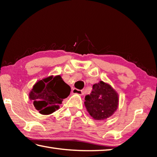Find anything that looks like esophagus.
Listing matches in <instances>:
<instances>
[{"instance_id": "34e87169", "label": "esophagus", "mask_w": 157, "mask_h": 157, "mask_svg": "<svg viewBox=\"0 0 157 157\" xmlns=\"http://www.w3.org/2000/svg\"><path fill=\"white\" fill-rule=\"evenodd\" d=\"M73 94H78V95H84V91L82 90H79L77 89H73L72 90Z\"/></svg>"}]
</instances>
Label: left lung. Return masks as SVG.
<instances>
[{
	"label": "left lung",
	"instance_id": "1",
	"mask_svg": "<svg viewBox=\"0 0 157 157\" xmlns=\"http://www.w3.org/2000/svg\"><path fill=\"white\" fill-rule=\"evenodd\" d=\"M118 93L110 84L100 81L94 84L91 94L85 96L84 105L89 113L96 121L109 118L117 110Z\"/></svg>",
	"mask_w": 157,
	"mask_h": 157
}]
</instances>
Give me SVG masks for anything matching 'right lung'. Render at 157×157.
<instances>
[{"label":"right lung","mask_w":157,"mask_h":157,"mask_svg":"<svg viewBox=\"0 0 157 157\" xmlns=\"http://www.w3.org/2000/svg\"><path fill=\"white\" fill-rule=\"evenodd\" d=\"M71 93V87L60 75H50L34 84L29 93L35 109L43 115H49L59 109L63 99Z\"/></svg>","instance_id":"1"}]
</instances>
